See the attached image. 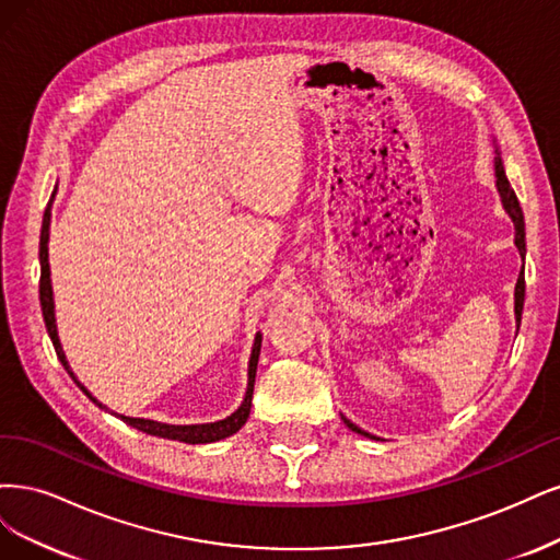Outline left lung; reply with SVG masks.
<instances>
[{
  "mask_svg": "<svg viewBox=\"0 0 560 560\" xmlns=\"http://www.w3.org/2000/svg\"><path fill=\"white\" fill-rule=\"evenodd\" d=\"M493 167H495V186H498V192H500V200H502V207L504 211L510 213V219L514 221V244L518 248L521 256H526V225H523V211H521V205L516 200V192L514 188L510 186L508 176H504V167H502V158H500V151L495 149V158H493ZM523 300H526V277H523V269L518 272V281H516V291H514V314H516V323H521V312H523ZM341 421H345L353 432H358V435H365V438H372L370 432L360 430L355 423H351L347 417H341Z\"/></svg>",
  "mask_w": 560,
  "mask_h": 560,
  "instance_id": "8db88e82",
  "label": "left lung"
}]
</instances>
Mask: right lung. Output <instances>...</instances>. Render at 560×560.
I'll list each match as a JSON object with an SVG mask.
<instances>
[{
  "label": "right lung",
  "instance_id": "add662e5",
  "mask_svg": "<svg viewBox=\"0 0 560 560\" xmlns=\"http://www.w3.org/2000/svg\"><path fill=\"white\" fill-rule=\"evenodd\" d=\"M56 195V192H52ZM48 228H50V202L44 211V223H42V240H39V262H42V279H39V300H42V314H44V323H46V330L48 337L52 341V347H56V353L60 358V363L65 365V370L71 374V378L77 382L74 372L69 370V363L65 358L62 345H60V337H58V326H56V304H52V288H50V265H48ZM260 345H262V335H256L254 341V351H250V360H248V386H246V395H244V402L242 407L230 413L228 419L223 421H215V423H197V425H170V423H158L151 419H132V417H120L125 423L147 432V435H155V438H165V440H178V442H186V444H209V442H219L223 438H230L237 432L250 413V398H254V384H256V370H258V355H260ZM77 386H81V390L88 395L90 400H93L97 407L106 409L102 402H97L93 395L88 393V388L83 384L77 382Z\"/></svg>",
  "mask_w": 560,
  "mask_h": 560
}]
</instances>
